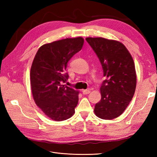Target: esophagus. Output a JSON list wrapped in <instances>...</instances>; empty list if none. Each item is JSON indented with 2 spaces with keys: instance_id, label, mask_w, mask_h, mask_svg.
Returning a JSON list of instances; mask_svg holds the SVG:
<instances>
[{
  "instance_id": "34e87169",
  "label": "esophagus",
  "mask_w": 157,
  "mask_h": 157,
  "mask_svg": "<svg viewBox=\"0 0 157 157\" xmlns=\"http://www.w3.org/2000/svg\"><path fill=\"white\" fill-rule=\"evenodd\" d=\"M90 92V90H82L83 94H88Z\"/></svg>"
}]
</instances>
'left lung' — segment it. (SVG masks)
<instances>
[{"mask_svg":"<svg viewBox=\"0 0 157 157\" xmlns=\"http://www.w3.org/2000/svg\"><path fill=\"white\" fill-rule=\"evenodd\" d=\"M98 56L106 79L100 90L101 101L94 113L98 117L111 120L124 112L134 96L136 73L132 56L121 42L104 38H86Z\"/></svg>","mask_w":157,"mask_h":157,"instance_id":"8db88e82","label":"left lung"}]
</instances>
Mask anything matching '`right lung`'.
I'll list each match as a JSON object with an SVG mask.
<instances>
[{"instance_id":"1","label":"right lung","mask_w":157,"mask_h":157,"mask_svg":"<svg viewBox=\"0 0 157 157\" xmlns=\"http://www.w3.org/2000/svg\"><path fill=\"white\" fill-rule=\"evenodd\" d=\"M82 37L62 39L41 46L30 70V84L35 103L54 121H61L73 115L78 103L79 91L61 82L69 75L67 64L84 45Z\"/></svg>"}]
</instances>
